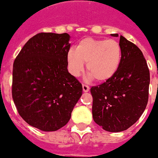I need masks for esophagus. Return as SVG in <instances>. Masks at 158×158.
<instances>
[{
  "label": "esophagus",
  "mask_w": 158,
  "mask_h": 158,
  "mask_svg": "<svg viewBox=\"0 0 158 158\" xmlns=\"http://www.w3.org/2000/svg\"><path fill=\"white\" fill-rule=\"evenodd\" d=\"M82 87H83V90H84L85 92H88V91L90 90V87L88 86L87 85H85V84H83Z\"/></svg>",
  "instance_id": "obj_1"
}]
</instances>
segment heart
I'll use <instances>...</instances> for the list:
<instances>
[{
    "label": "heart",
    "mask_w": 158,
    "mask_h": 158,
    "mask_svg": "<svg viewBox=\"0 0 158 158\" xmlns=\"http://www.w3.org/2000/svg\"><path fill=\"white\" fill-rule=\"evenodd\" d=\"M122 50L120 44L114 39H95L85 37L79 41L74 48L67 53L68 72L79 77L86 69L90 78L103 82L112 78L120 68Z\"/></svg>",
    "instance_id": "b5f03b06"
}]
</instances>
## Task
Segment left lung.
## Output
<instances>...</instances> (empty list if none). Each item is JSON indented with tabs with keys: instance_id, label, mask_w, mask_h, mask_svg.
Instances as JSON below:
<instances>
[{
	"instance_id": "1",
	"label": "left lung",
	"mask_w": 158,
	"mask_h": 158,
	"mask_svg": "<svg viewBox=\"0 0 158 158\" xmlns=\"http://www.w3.org/2000/svg\"><path fill=\"white\" fill-rule=\"evenodd\" d=\"M118 37V34H111ZM122 58L116 73L90 88L94 121L108 132L125 131L136 122L146 108L150 71L143 53L136 45L120 37Z\"/></svg>"
}]
</instances>
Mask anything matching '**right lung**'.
Segmentation results:
<instances>
[{
  "mask_svg": "<svg viewBox=\"0 0 158 158\" xmlns=\"http://www.w3.org/2000/svg\"><path fill=\"white\" fill-rule=\"evenodd\" d=\"M68 33L41 32L24 45L14 60L12 95L19 115L36 128H61L82 95V85L68 70Z\"/></svg>",
  "mask_w": 158,
  "mask_h": 158,
  "instance_id": "right-lung-1",
  "label": "right lung"
}]
</instances>
